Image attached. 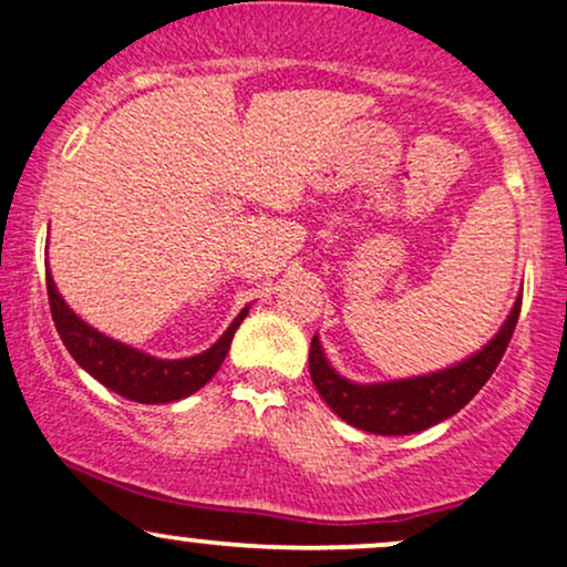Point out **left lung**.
<instances>
[{"label": "left lung", "mask_w": 567, "mask_h": 567, "mask_svg": "<svg viewBox=\"0 0 567 567\" xmlns=\"http://www.w3.org/2000/svg\"><path fill=\"white\" fill-rule=\"evenodd\" d=\"M523 297L517 299L515 308L502 331L491 339L477 355L467 358L458 365L437 371V374L398 379V382L384 384H352L339 377L329 363H326L321 342L312 337L310 342V377L316 384L318 395L331 405L339 419L352 424V427L374 432V435H411L422 432L443 419L454 416L462 411L483 384L488 382L496 371L498 361L509 348V339L515 334L517 318H520Z\"/></svg>", "instance_id": "left-lung-1"}]
</instances>
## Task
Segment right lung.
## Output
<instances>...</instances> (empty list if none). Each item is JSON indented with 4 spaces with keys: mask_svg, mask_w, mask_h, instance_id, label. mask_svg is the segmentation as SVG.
Wrapping results in <instances>:
<instances>
[{
    "mask_svg": "<svg viewBox=\"0 0 567 567\" xmlns=\"http://www.w3.org/2000/svg\"><path fill=\"white\" fill-rule=\"evenodd\" d=\"M47 297H50L52 321L73 361L90 371L100 384L135 403H172L202 390L223 365L233 334L249 312V308L238 312L230 329L202 355L185 358V361H158L86 326L58 295L50 272H47Z\"/></svg>",
    "mask_w": 567,
    "mask_h": 567,
    "instance_id": "add662e5",
    "label": "right lung"
}]
</instances>
